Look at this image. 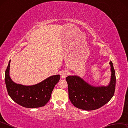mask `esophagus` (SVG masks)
I'll list each match as a JSON object with an SVG mask.
<instances>
[{
    "label": "esophagus",
    "mask_w": 128,
    "mask_h": 128,
    "mask_svg": "<svg viewBox=\"0 0 128 128\" xmlns=\"http://www.w3.org/2000/svg\"><path fill=\"white\" fill-rule=\"evenodd\" d=\"M68 70H63L62 71V72H61V73H60V75H61V77L62 78H65L66 76L67 75H68Z\"/></svg>",
    "instance_id": "34e87169"
}]
</instances>
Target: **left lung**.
<instances>
[{
    "instance_id": "1",
    "label": "left lung",
    "mask_w": 128,
    "mask_h": 128,
    "mask_svg": "<svg viewBox=\"0 0 128 128\" xmlns=\"http://www.w3.org/2000/svg\"><path fill=\"white\" fill-rule=\"evenodd\" d=\"M110 64L111 77L110 84L107 86L95 87L77 76H69L66 77L69 98L76 107L92 111L102 107L111 100L115 90L116 76L111 61Z\"/></svg>"
}]
</instances>
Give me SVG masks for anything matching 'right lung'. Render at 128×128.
Here are the masks:
<instances>
[{"instance_id":"add662e5","label":"right lung","mask_w":128,"mask_h":128,"mask_svg":"<svg viewBox=\"0 0 128 128\" xmlns=\"http://www.w3.org/2000/svg\"><path fill=\"white\" fill-rule=\"evenodd\" d=\"M10 62L5 72V82L8 95L18 104L26 108H38L46 104L60 75H54L40 83L32 86H24L13 82L10 76Z\"/></svg>"}]
</instances>
